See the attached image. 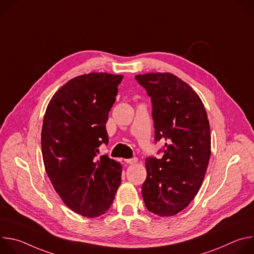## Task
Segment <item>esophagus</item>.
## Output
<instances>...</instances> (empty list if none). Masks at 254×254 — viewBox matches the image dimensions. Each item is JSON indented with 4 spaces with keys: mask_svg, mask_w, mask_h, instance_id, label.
<instances>
[{
    "mask_svg": "<svg viewBox=\"0 0 254 254\" xmlns=\"http://www.w3.org/2000/svg\"><path fill=\"white\" fill-rule=\"evenodd\" d=\"M125 162L127 164H129V165H132V164H135L137 162V159L136 158H133V159H127L125 160Z\"/></svg>",
    "mask_w": 254,
    "mask_h": 254,
    "instance_id": "esophagus-1",
    "label": "esophagus"
}]
</instances>
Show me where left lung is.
I'll return each instance as SVG.
<instances>
[{
    "label": "left lung",
    "mask_w": 254,
    "mask_h": 254,
    "mask_svg": "<svg viewBox=\"0 0 254 254\" xmlns=\"http://www.w3.org/2000/svg\"><path fill=\"white\" fill-rule=\"evenodd\" d=\"M153 102L156 140H165L162 159L147 158L141 186L149 211L169 217L184 210L197 195L211 155L210 126L195 90L169 72L135 75Z\"/></svg>",
    "instance_id": "obj_1"
}]
</instances>
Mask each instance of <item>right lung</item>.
I'll list each match as a JSON object with an SVG mask.
<instances>
[{
    "label": "right lung",
    "instance_id": "add662e5",
    "mask_svg": "<svg viewBox=\"0 0 254 254\" xmlns=\"http://www.w3.org/2000/svg\"><path fill=\"white\" fill-rule=\"evenodd\" d=\"M123 78L91 72L70 79L54 93L43 119L46 173L65 205L88 218L110 209L122 182V165L96 154L108 141L105 124Z\"/></svg>",
    "mask_w": 254,
    "mask_h": 254
}]
</instances>
